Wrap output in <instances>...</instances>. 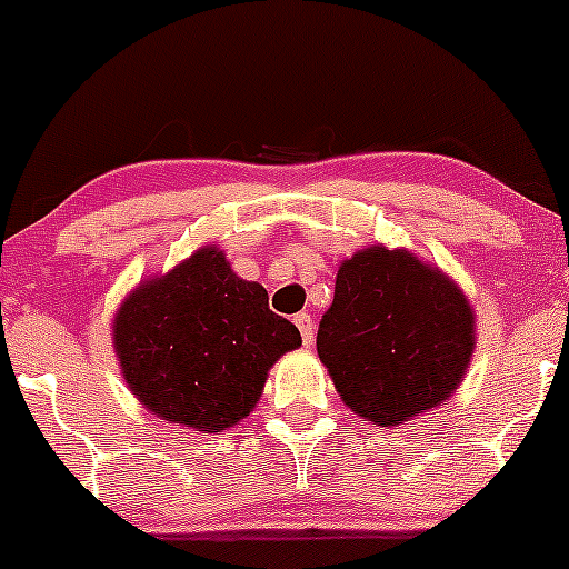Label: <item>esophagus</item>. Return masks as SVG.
<instances>
[{
	"label": "esophagus",
	"mask_w": 569,
	"mask_h": 569,
	"mask_svg": "<svg viewBox=\"0 0 569 569\" xmlns=\"http://www.w3.org/2000/svg\"><path fill=\"white\" fill-rule=\"evenodd\" d=\"M296 326H298V331H301V339H303V345H311V341H315V326H311V317L307 315V311H301V315H296Z\"/></svg>",
	"instance_id": "obj_1"
}]
</instances>
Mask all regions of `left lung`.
<instances>
[{"mask_svg":"<svg viewBox=\"0 0 569 569\" xmlns=\"http://www.w3.org/2000/svg\"><path fill=\"white\" fill-rule=\"evenodd\" d=\"M475 345V311L461 287L442 268L382 243L341 262L317 331L336 393L377 426H399L450 399Z\"/></svg>","mask_w":569,"mask_h":569,"instance_id":"1","label":"left lung"}]
</instances>
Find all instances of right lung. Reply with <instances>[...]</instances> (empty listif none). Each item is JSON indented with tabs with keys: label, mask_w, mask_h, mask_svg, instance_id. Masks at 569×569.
Listing matches in <instances>:
<instances>
[{
	"label": "right lung",
	"mask_w": 569,
	"mask_h": 569,
	"mask_svg": "<svg viewBox=\"0 0 569 569\" xmlns=\"http://www.w3.org/2000/svg\"><path fill=\"white\" fill-rule=\"evenodd\" d=\"M127 388L154 418L217 433L241 423L268 371L301 333L268 309V292L230 268L217 243L143 279L113 317Z\"/></svg>",
	"instance_id": "add662e5"
}]
</instances>
